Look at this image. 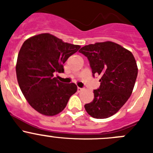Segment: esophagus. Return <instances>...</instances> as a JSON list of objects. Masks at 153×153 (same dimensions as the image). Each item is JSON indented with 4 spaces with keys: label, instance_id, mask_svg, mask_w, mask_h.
Segmentation results:
<instances>
[{
    "label": "esophagus",
    "instance_id": "obj_1",
    "mask_svg": "<svg viewBox=\"0 0 153 153\" xmlns=\"http://www.w3.org/2000/svg\"><path fill=\"white\" fill-rule=\"evenodd\" d=\"M83 88H80V87H78V88H77V91L79 92H79H81V91H83Z\"/></svg>",
    "mask_w": 153,
    "mask_h": 153
}]
</instances>
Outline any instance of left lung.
Masks as SVG:
<instances>
[{"instance_id": "8db88e82", "label": "left lung", "mask_w": 153, "mask_h": 153, "mask_svg": "<svg viewBox=\"0 0 153 153\" xmlns=\"http://www.w3.org/2000/svg\"><path fill=\"white\" fill-rule=\"evenodd\" d=\"M87 57L93 76H100V86L94 99L84 106L92 117L105 119L120 110L132 94L138 68L132 53L111 41L96 43L79 51Z\"/></svg>"}]
</instances>
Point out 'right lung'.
Segmentation results:
<instances>
[{"label": "right lung", "instance_id": "add662e5", "mask_svg": "<svg viewBox=\"0 0 153 153\" xmlns=\"http://www.w3.org/2000/svg\"><path fill=\"white\" fill-rule=\"evenodd\" d=\"M79 48L50 33L24 41L17 56L16 74L24 97L35 110L54 116L64 109L77 86L61 83L53 75L64 72L63 63Z\"/></svg>", "mask_w": 153, "mask_h": 153}]
</instances>
